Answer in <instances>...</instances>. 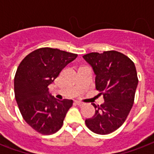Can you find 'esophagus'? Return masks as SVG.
Returning <instances> with one entry per match:
<instances>
[{
	"label": "esophagus",
	"instance_id": "obj_1",
	"mask_svg": "<svg viewBox=\"0 0 154 154\" xmlns=\"http://www.w3.org/2000/svg\"><path fill=\"white\" fill-rule=\"evenodd\" d=\"M75 102H76V104L77 105H78V106H83L84 103L83 102H82V101H80V100H75Z\"/></svg>",
	"mask_w": 154,
	"mask_h": 154
}]
</instances>
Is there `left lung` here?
<instances>
[{"label":"left lung","instance_id":"left-lung-1","mask_svg":"<svg viewBox=\"0 0 154 154\" xmlns=\"http://www.w3.org/2000/svg\"><path fill=\"white\" fill-rule=\"evenodd\" d=\"M83 58L96 74V88L105 102L92 104L93 117L85 120L87 128L98 134L114 132L125 121L134 100L138 77L134 63L125 54L115 50L90 53Z\"/></svg>","mask_w":154,"mask_h":154}]
</instances>
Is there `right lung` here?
<instances>
[{"mask_svg": "<svg viewBox=\"0 0 154 154\" xmlns=\"http://www.w3.org/2000/svg\"><path fill=\"white\" fill-rule=\"evenodd\" d=\"M77 54L52 48H41L21 61L14 79L15 97L22 117L35 131L52 134L63 126L72 100H56L48 94L63 68Z\"/></svg>", "mask_w": 154, "mask_h": 154, "instance_id": "1", "label": "right lung"}]
</instances>
